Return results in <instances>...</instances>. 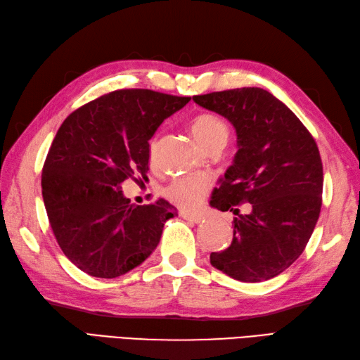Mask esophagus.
I'll return each instance as SVG.
<instances>
[{"label":"esophagus","instance_id":"esophagus-1","mask_svg":"<svg viewBox=\"0 0 360 360\" xmlns=\"http://www.w3.org/2000/svg\"><path fill=\"white\" fill-rule=\"evenodd\" d=\"M180 217L185 218V220H188V221H192V223H201V221H205V217H201V215H194V214H185V212H181Z\"/></svg>","mask_w":360,"mask_h":360}]
</instances>
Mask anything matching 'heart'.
Returning a JSON list of instances; mask_svg holds the SVG:
<instances>
[{"mask_svg": "<svg viewBox=\"0 0 360 360\" xmlns=\"http://www.w3.org/2000/svg\"><path fill=\"white\" fill-rule=\"evenodd\" d=\"M189 131L206 151L214 150V148H223L229 139V125L221 116L214 112H200L192 117L189 122ZM157 146H159V142L154 137L150 140V146H148L150 163L155 162ZM210 188H212V180L207 175L195 174L174 179L165 188L163 194L174 205L191 210L203 203Z\"/></svg>", "mask_w": 360, "mask_h": 360, "instance_id": "obj_1", "label": "heart"}]
</instances>
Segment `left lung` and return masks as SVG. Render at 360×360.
<instances>
[{
  "label": "left lung",
  "mask_w": 360,
  "mask_h": 360,
  "mask_svg": "<svg viewBox=\"0 0 360 360\" xmlns=\"http://www.w3.org/2000/svg\"><path fill=\"white\" fill-rule=\"evenodd\" d=\"M236 131L232 166L210 198L218 210L252 212L233 220V240L210 253V264L243 283L283 274L304 252L322 206L323 172L318 145L295 112L269 91L244 86L194 96Z\"/></svg>",
  "instance_id": "8db88e82"
}]
</instances>
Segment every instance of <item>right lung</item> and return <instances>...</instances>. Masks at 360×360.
<instances>
[{"label": "right lung", "mask_w": 360, "mask_h": 360, "mask_svg": "<svg viewBox=\"0 0 360 360\" xmlns=\"http://www.w3.org/2000/svg\"><path fill=\"white\" fill-rule=\"evenodd\" d=\"M191 98L153 90H117L73 111L63 122L42 168V198L64 255L85 274L117 278L157 248L168 201L134 206L120 185L150 169V139Z\"/></svg>", "instance_id": "1"}]
</instances>
